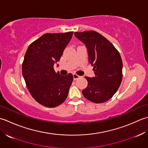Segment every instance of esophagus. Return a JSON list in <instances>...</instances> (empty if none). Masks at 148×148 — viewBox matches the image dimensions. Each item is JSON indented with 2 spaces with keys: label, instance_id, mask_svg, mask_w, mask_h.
<instances>
[{
  "label": "esophagus",
  "instance_id": "obj_1",
  "mask_svg": "<svg viewBox=\"0 0 148 148\" xmlns=\"http://www.w3.org/2000/svg\"><path fill=\"white\" fill-rule=\"evenodd\" d=\"M73 79H74V80H77V79H78V78H80L79 75H77V74H75V73H74V74L73 75Z\"/></svg>",
  "mask_w": 148,
  "mask_h": 148
}]
</instances>
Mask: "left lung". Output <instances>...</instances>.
Listing matches in <instances>:
<instances>
[{"label": "left lung", "instance_id": "1", "mask_svg": "<svg viewBox=\"0 0 148 148\" xmlns=\"http://www.w3.org/2000/svg\"><path fill=\"white\" fill-rule=\"evenodd\" d=\"M85 44L88 61L93 66L95 77H85L87 86L82 90L87 99L96 103H103L115 94L121 83L123 62L114 45L99 33L89 31L74 33Z\"/></svg>", "mask_w": 148, "mask_h": 148}]
</instances>
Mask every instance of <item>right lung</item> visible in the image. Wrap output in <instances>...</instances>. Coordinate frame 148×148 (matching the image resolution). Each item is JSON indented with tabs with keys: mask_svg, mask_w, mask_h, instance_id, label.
I'll return each instance as SVG.
<instances>
[{
	"mask_svg": "<svg viewBox=\"0 0 148 148\" xmlns=\"http://www.w3.org/2000/svg\"><path fill=\"white\" fill-rule=\"evenodd\" d=\"M73 32L47 33L29 45L22 63V75L31 96L47 107L64 102L73 82L71 73L62 76L53 65L59 61Z\"/></svg>",
	"mask_w": 148,
	"mask_h": 148,
	"instance_id": "obj_1",
	"label": "right lung"
}]
</instances>
